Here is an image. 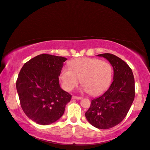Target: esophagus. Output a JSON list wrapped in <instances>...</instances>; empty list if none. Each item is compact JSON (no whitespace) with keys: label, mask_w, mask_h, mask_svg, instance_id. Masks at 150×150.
Returning <instances> with one entry per match:
<instances>
[{"label":"esophagus","mask_w":150,"mask_h":150,"mask_svg":"<svg viewBox=\"0 0 150 150\" xmlns=\"http://www.w3.org/2000/svg\"><path fill=\"white\" fill-rule=\"evenodd\" d=\"M72 98L73 99H82L81 97H79V96H73Z\"/></svg>","instance_id":"obj_1"}]
</instances>
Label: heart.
Instances as JSON below:
<instances>
[{
	"label": "heart",
	"mask_w": 150,
	"mask_h": 150,
	"mask_svg": "<svg viewBox=\"0 0 150 150\" xmlns=\"http://www.w3.org/2000/svg\"><path fill=\"white\" fill-rule=\"evenodd\" d=\"M69 67L63 68L59 73L63 88L67 91H72L81 79L85 92L98 96L106 91L111 83L112 67L108 62L83 57L72 59Z\"/></svg>",
	"instance_id": "obj_1"
}]
</instances>
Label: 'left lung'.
<instances>
[{"mask_svg":"<svg viewBox=\"0 0 150 150\" xmlns=\"http://www.w3.org/2000/svg\"><path fill=\"white\" fill-rule=\"evenodd\" d=\"M107 59L114 69V81L99 97L92 99L85 117L94 127L109 129L119 124L127 115L135 98V79L131 68L110 53L98 54Z\"/></svg>","mask_w":150,"mask_h":150,"instance_id":"1","label":"left lung"}]
</instances>
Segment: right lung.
Here are the masks:
<instances>
[{"instance_id":"1","label":"right lung","mask_w":150,"mask_h":150,"mask_svg":"<svg viewBox=\"0 0 150 150\" xmlns=\"http://www.w3.org/2000/svg\"><path fill=\"white\" fill-rule=\"evenodd\" d=\"M67 58L42 54L27 62L16 81L21 107L32 121L42 125L56 121L63 115L72 96L62 90L59 76Z\"/></svg>"}]
</instances>
